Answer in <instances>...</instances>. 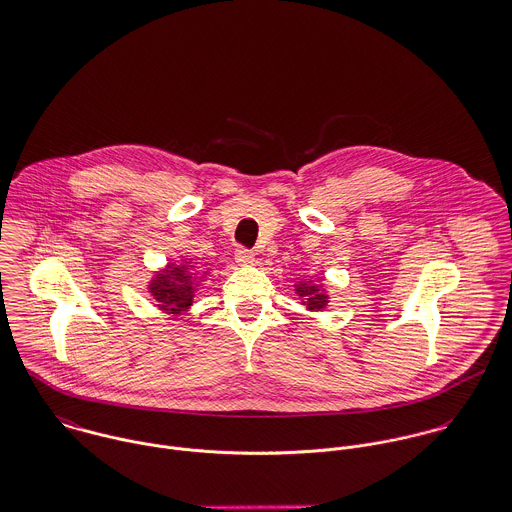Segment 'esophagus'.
Here are the masks:
<instances>
[{"label":"esophagus","mask_w":512,"mask_h":512,"mask_svg":"<svg viewBox=\"0 0 512 512\" xmlns=\"http://www.w3.org/2000/svg\"><path fill=\"white\" fill-rule=\"evenodd\" d=\"M234 258H236V262H238L240 266H252V264H254V254H252L250 250H246V248H238L236 254H234Z\"/></svg>","instance_id":"obj_1"}]
</instances>
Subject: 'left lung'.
Listing matches in <instances>:
<instances>
[{
	"mask_svg": "<svg viewBox=\"0 0 512 512\" xmlns=\"http://www.w3.org/2000/svg\"><path fill=\"white\" fill-rule=\"evenodd\" d=\"M296 294L302 300V306H306L310 312H322L328 308L330 304V296L326 286L314 282V280H300L298 284H294Z\"/></svg>",
	"mask_w": 512,
	"mask_h": 512,
	"instance_id": "1",
	"label": "left lung"
}]
</instances>
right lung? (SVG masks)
Here are the masks:
<instances>
[{
	"label": "right lung",
	"mask_w": 512,
	"mask_h": 512,
	"mask_svg": "<svg viewBox=\"0 0 512 512\" xmlns=\"http://www.w3.org/2000/svg\"><path fill=\"white\" fill-rule=\"evenodd\" d=\"M208 272V270H206ZM206 272H198L190 258L169 262L163 270L155 272L149 282V294L157 302V308L171 316H182L190 310L192 300Z\"/></svg>",
	"instance_id": "add662e5"
}]
</instances>
